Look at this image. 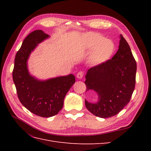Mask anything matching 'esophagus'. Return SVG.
<instances>
[{"instance_id":"obj_1","label":"esophagus","mask_w":151,"mask_h":151,"mask_svg":"<svg viewBox=\"0 0 151 151\" xmlns=\"http://www.w3.org/2000/svg\"><path fill=\"white\" fill-rule=\"evenodd\" d=\"M83 76H84V74L83 72H79L77 74V77L78 79H82L83 77Z\"/></svg>"}]
</instances>
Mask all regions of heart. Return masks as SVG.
<instances>
[{
    "instance_id": "b5f03b06",
    "label": "heart",
    "mask_w": 151,
    "mask_h": 151,
    "mask_svg": "<svg viewBox=\"0 0 151 151\" xmlns=\"http://www.w3.org/2000/svg\"><path fill=\"white\" fill-rule=\"evenodd\" d=\"M85 47L91 51L89 62L93 66H99L106 62L111 58L115 50L113 41L105 38L98 33H90L86 36Z\"/></svg>"
}]
</instances>
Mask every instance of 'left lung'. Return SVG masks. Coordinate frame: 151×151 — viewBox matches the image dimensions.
<instances>
[{
  "label": "left lung",
  "instance_id": "left-lung-1",
  "mask_svg": "<svg viewBox=\"0 0 151 151\" xmlns=\"http://www.w3.org/2000/svg\"><path fill=\"white\" fill-rule=\"evenodd\" d=\"M137 64L130 46L122 35L118 50L111 60L89 68L86 74V91L98 95L96 103L85 99L86 108L95 116L116 115L130 101L135 88Z\"/></svg>",
  "mask_w": 151,
  "mask_h": 151
}]
</instances>
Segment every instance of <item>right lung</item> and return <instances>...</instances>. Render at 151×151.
Returning <instances> with one entry per match:
<instances>
[{
	"label": "right lung",
	"mask_w": 151,
	"mask_h": 151,
	"mask_svg": "<svg viewBox=\"0 0 151 151\" xmlns=\"http://www.w3.org/2000/svg\"><path fill=\"white\" fill-rule=\"evenodd\" d=\"M50 38L42 30H35L26 36L16 55L12 72L14 83L20 102L29 111L42 117H51L63 108L66 94L75 83V76H59L46 80L31 75L28 62L38 45Z\"/></svg>",
	"instance_id": "right-lung-1"
}]
</instances>
